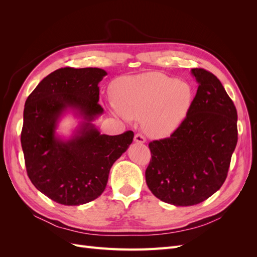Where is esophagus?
I'll return each mask as SVG.
<instances>
[{
  "mask_svg": "<svg viewBox=\"0 0 257 257\" xmlns=\"http://www.w3.org/2000/svg\"><path fill=\"white\" fill-rule=\"evenodd\" d=\"M134 142L136 144H145L146 143V138L142 134H136L134 137Z\"/></svg>",
  "mask_w": 257,
  "mask_h": 257,
  "instance_id": "obj_1",
  "label": "esophagus"
}]
</instances>
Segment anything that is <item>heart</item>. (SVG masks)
<instances>
[{
  "label": "heart",
  "mask_w": 257,
  "mask_h": 257,
  "mask_svg": "<svg viewBox=\"0 0 257 257\" xmlns=\"http://www.w3.org/2000/svg\"><path fill=\"white\" fill-rule=\"evenodd\" d=\"M112 107L127 119H142L147 135L166 138L173 135L193 104V89L161 73L121 76L110 84Z\"/></svg>",
  "instance_id": "obj_1"
}]
</instances>
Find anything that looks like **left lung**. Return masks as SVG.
<instances>
[{"label":"left lung","mask_w":257,"mask_h":257,"mask_svg":"<svg viewBox=\"0 0 257 257\" xmlns=\"http://www.w3.org/2000/svg\"><path fill=\"white\" fill-rule=\"evenodd\" d=\"M198 83L185 120L169 138L149 144L148 188L162 201L193 206L220 190L238 141L237 110L221 81L192 68Z\"/></svg>","instance_id":"left-lung-1"}]
</instances>
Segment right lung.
<instances>
[{
    "mask_svg": "<svg viewBox=\"0 0 257 257\" xmlns=\"http://www.w3.org/2000/svg\"><path fill=\"white\" fill-rule=\"evenodd\" d=\"M106 75L97 67L60 68L45 77L26 100L21 146L28 176L38 191L61 205L96 199L113 163L133 142L132 131L109 136L93 123L104 112L98 83ZM68 112L80 121L65 138L56 130Z\"/></svg>",
    "mask_w": 257,
    "mask_h": 257,
    "instance_id": "right-lung-1",
    "label": "right lung"
}]
</instances>
